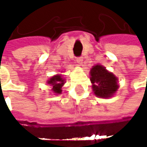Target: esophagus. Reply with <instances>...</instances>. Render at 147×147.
Here are the masks:
<instances>
[{
  "label": "esophagus",
  "mask_w": 147,
  "mask_h": 147,
  "mask_svg": "<svg viewBox=\"0 0 147 147\" xmlns=\"http://www.w3.org/2000/svg\"><path fill=\"white\" fill-rule=\"evenodd\" d=\"M82 62H83V59H82V57H78V58L76 59V64H77L78 65H81L82 64Z\"/></svg>",
  "instance_id": "obj_1"
}]
</instances>
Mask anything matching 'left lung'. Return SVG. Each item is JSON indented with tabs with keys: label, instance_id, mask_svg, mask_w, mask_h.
I'll use <instances>...</instances> for the list:
<instances>
[{
	"label": "left lung",
	"instance_id": "left-lung-1",
	"mask_svg": "<svg viewBox=\"0 0 147 147\" xmlns=\"http://www.w3.org/2000/svg\"><path fill=\"white\" fill-rule=\"evenodd\" d=\"M90 81L94 94L100 98H109L118 88L117 78L105 70L102 65H97L90 71Z\"/></svg>",
	"mask_w": 147,
	"mask_h": 147
}]
</instances>
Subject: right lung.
<instances>
[{
	"mask_svg": "<svg viewBox=\"0 0 147 147\" xmlns=\"http://www.w3.org/2000/svg\"><path fill=\"white\" fill-rule=\"evenodd\" d=\"M48 84H51L53 86L52 90L55 93V94H61L62 92V86L65 83V80L62 78V76L60 75H56L53 77L50 78V80H48L47 82Z\"/></svg>",
	"mask_w": 147,
	"mask_h": 147,
	"instance_id": "right-lung-1",
	"label": "right lung"
}]
</instances>
